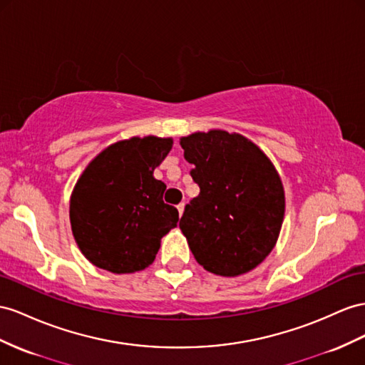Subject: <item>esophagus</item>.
Listing matches in <instances>:
<instances>
[{"instance_id": "34e87169", "label": "esophagus", "mask_w": 365, "mask_h": 365, "mask_svg": "<svg viewBox=\"0 0 365 365\" xmlns=\"http://www.w3.org/2000/svg\"><path fill=\"white\" fill-rule=\"evenodd\" d=\"M177 210H179V216H182L183 210H185V203H179V205H177Z\"/></svg>"}]
</instances>
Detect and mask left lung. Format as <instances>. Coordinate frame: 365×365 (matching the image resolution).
<instances>
[{
  "instance_id": "1",
  "label": "left lung",
  "mask_w": 365,
  "mask_h": 365,
  "mask_svg": "<svg viewBox=\"0 0 365 365\" xmlns=\"http://www.w3.org/2000/svg\"><path fill=\"white\" fill-rule=\"evenodd\" d=\"M180 146L200 188L179 223L195 260L219 276L248 273L272 253L282 227L276 168L253 142L227 130L182 137Z\"/></svg>"
}]
</instances>
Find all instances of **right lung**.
<instances>
[{"instance_id": "add662e5", "label": "right lung", "mask_w": 365, "mask_h": 365, "mask_svg": "<svg viewBox=\"0 0 365 365\" xmlns=\"http://www.w3.org/2000/svg\"><path fill=\"white\" fill-rule=\"evenodd\" d=\"M171 138L133 137L108 146L88 165L71 197L73 237L96 267L123 274L145 269L179 211L163 202L166 185L154 170Z\"/></svg>"}]
</instances>
